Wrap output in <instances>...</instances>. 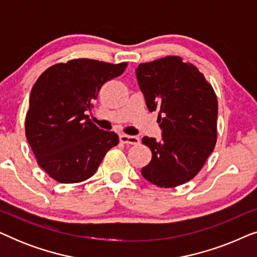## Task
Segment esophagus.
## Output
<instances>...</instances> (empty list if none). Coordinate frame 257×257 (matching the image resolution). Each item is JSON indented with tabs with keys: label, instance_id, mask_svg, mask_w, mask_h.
Returning <instances> with one entry per match:
<instances>
[{
	"label": "esophagus",
	"instance_id": "obj_1",
	"mask_svg": "<svg viewBox=\"0 0 257 257\" xmlns=\"http://www.w3.org/2000/svg\"><path fill=\"white\" fill-rule=\"evenodd\" d=\"M119 139H120V142L122 144H127V145H137V144H139L140 139L137 138L135 136H127V135H122L119 136Z\"/></svg>",
	"mask_w": 257,
	"mask_h": 257
}]
</instances>
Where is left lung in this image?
<instances>
[{"label":"left lung","instance_id":"8db88e82","mask_svg":"<svg viewBox=\"0 0 257 257\" xmlns=\"http://www.w3.org/2000/svg\"><path fill=\"white\" fill-rule=\"evenodd\" d=\"M151 112H158L161 140L144 137L152 151L143 177L171 188L195 177L216 144L217 99L205 76L178 56L142 63L136 70Z\"/></svg>","mask_w":257,"mask_h":257}]
</instances>
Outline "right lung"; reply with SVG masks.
I'll list each match as a JSON object with an SVG mask.
<instances>
[{
    "label": "right lung",
    "mask_w": 257,
    "mask_h": 257,
    "mask_svg": "<svg viewBox=\"0 0 257 257\" xmlns=\"http://www.w3.org/2000/svg\"><path fill=\"white\" fill-rule=\"evenodd\" d=\"M127 63L79 58L50 66L30 93L26 136L37 164L62 184L92 177L117 133L97 127L86 115L100 87L120 76Z\"/></svg>",
    "instance_id": "obj_1"
}]
</instances>
